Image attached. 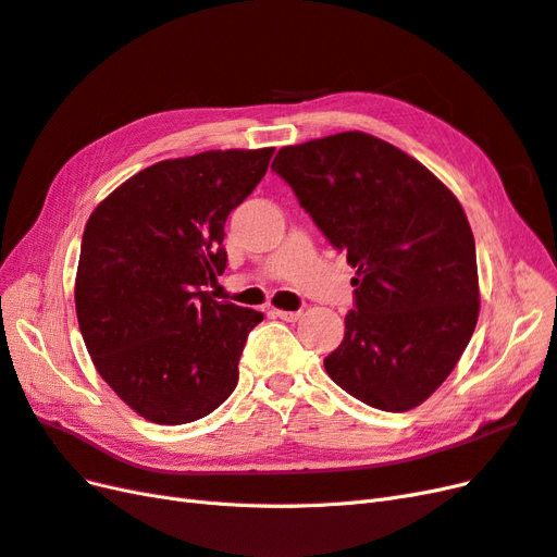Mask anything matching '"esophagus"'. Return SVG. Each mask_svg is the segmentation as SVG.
Returning a JSON list of instances; mask_svg holds the SVG:
<instances>
[{
	"mask_svg": "<svg viewBox=\"0 0 557 557\" xmlns=\"http://www.w3.org/2000/svg\"><path fill=\"white\" fill-rule=\"evenodd\" d=\"M272 315L281 318V320H288V323H295V320H299L301 311H283V309H272Z\"/></svg>",
	"mask_w": 557,
	"mask_h": 557,
	"instance_id": "34e87169",
	"label": "esophagus"
}]
</instances>
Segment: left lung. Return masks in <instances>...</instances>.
Listing matches in <instances>:
<instances>
[{
  "label": "left lung",
  "instance_id": "left-lung-1",
  "mask_svg": "<svg viewBox=\"0 0 557 557\" xmlns=\"http://www.w3.org/2000/svg\"><path fill=\"white\" fill-rule=\"evenodd\" d=\"M272 170L356 267V309L330 379L381 411L423 404L479 320L476 246L465 209L425 164L364 132L283 146Z\"/></svg>",
  "mask_w": 557,
  "mask_h": 557
}]
</instances>
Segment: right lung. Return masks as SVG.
Here are the masks:
<instances>
[{
    "mask_svg": "<svg viewBox=\"0 0 557 557\" xmlns=\"http://www.w3.org/2000/svg\"><path fill=\"white\" fill-rule=\"evenodd\" d=\"M274 148L205 150L134 174L97 205L76 269L83 342L111 391L158 425L209 416L239 381L262 313L215 301L225 221L256 190Z\"/></svg>",
    "mask_w": 557,
    "mask_h": 557,
    "instance_id": "1",
    "label": "right lung"
}]
</instances>
